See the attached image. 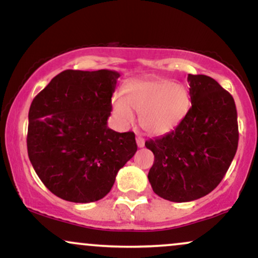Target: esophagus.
Segmentation results:
<instances>
[{"instance_id": "1", "label": "esophagus", "mask_w": 258, "mask_h": 258, "mask_svg": "<svg viewBox=\"0 0 258 258\" xmlns=\"http://www.w3.org/2000/svg\"><path fill=\"white\" fill-rule=\"evenodd\" d=\"M136 142H137L138 148H143L144 147V138H142L141 136H137V138H136Z\"/></svg>"}]
</instances>
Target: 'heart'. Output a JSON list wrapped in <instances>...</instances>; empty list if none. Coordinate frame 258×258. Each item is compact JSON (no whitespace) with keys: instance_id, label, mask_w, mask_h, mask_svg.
I'll list each match as a JSON object with an SVG mask.
<instances>
[{"instance_id":"1","label":"heart","mask_w":258,"mask_h":258,"mask_svg":"<svg viewBox=\"0 0 258 258\" xmlns=\"http://www.w3.org/2000/svg\"><path fill=\"white\" fill-rule=\"evenodd\" d=\"M112 111L122 125L135 121L150 135H166L182 122L190 108V96L184 85L167 79L132 80L125 86L123 96L115 94Z\"/></svg>"}]
</instances>
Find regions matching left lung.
<instances>
[{"label":"left lung","instance_id":"8db88e82","mask_svg":"<svg viewBox=\"0 0 258 258\" xmlns=\"http://www.w3.org/2000/svg\"><path fill=\"white\" fill-rule=\"evenodd\" d=\"M191 108L178 127L146 142L154 154L148 179L173 203L205 197L220 184L238 149V114L229 92L206 75H188Z\"/></svg>","mask_w":258,"mask_h":258}]
</instances>
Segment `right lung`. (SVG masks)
Listing matches in <instances>:
<instances>
[{"label": "right lung", "mask_w": 258, "mask_h": 258, "mask_svg": "<svg viewBox=\"0 0 258 258\" xmlns=\"http://www.w3.org/2000/svg\"><path fill=\"white\" fill-rule=\"evenodd\" d=\"M119 78L114 70H65L32 100L29 159L38 178L60 199L100 200L137 152L135 133L108 127Z\"/></svg>", "instance_id": "1"}]
</instances>
